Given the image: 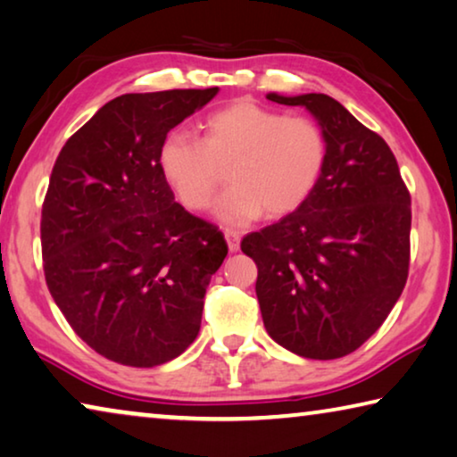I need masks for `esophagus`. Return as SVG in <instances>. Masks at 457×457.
Listing matches in <instances>:
<instances>
[{
  "label": "esophagus",
  "instance_id": "1",
  "mask_svg": "<svg viewBox=\"0 0 457 457\" xmlns=\"http://www.w3.org/2000/svg\"><path fill=\"white\" fill-rule=\"evenodd\" d=\"M223 236H226V242H228L229 252H237V250H240V234H237V231L226 229V231H223Z\"/></svg>",
  "mask_w": 457,
  "mask_h": 457
}]
</instances>
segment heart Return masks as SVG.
I'll use <instances>...</instances> for the list:
<instances>
[{
  "label": "heart",
  "mask_w": 457,
  "mask_h": 457,
  "mask_svg": "<svg viewBox=\"0 0 457 457\" xmlns=\"http://www.w3.org/2000/svg\"><path fill=\"white\" fill-rule=\"evenodd\" d=\"M328 140L309 118L268 110L254 101H236L209 113L201 142L170 132L158 148V169L177 199L199 212L213 201L221 170L231 187L213 213L223 226H245L293 213L323 175Z\"/></svg>",
  "instance_id": "1"
}]
</instances>
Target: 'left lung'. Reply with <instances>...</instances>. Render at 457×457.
<instances>
[{"label": "left lung", "mask_w": 457, "mask_h": 457, "mask_svg": "<svg viewBox=\"0 0 457 457\" xmlns=\"http://www.w3.org/2000/svg\"><path fill=\"white\" fill-rule=\"evenodd\" d=\"M266 99L301 105L328 140V161L296 212L242 240L274 342L296 356H347L380 328L409 274L411 195L388 144L323 93Z\"/></svg>", "instance_id": "left-lung-1"}]
</instances>
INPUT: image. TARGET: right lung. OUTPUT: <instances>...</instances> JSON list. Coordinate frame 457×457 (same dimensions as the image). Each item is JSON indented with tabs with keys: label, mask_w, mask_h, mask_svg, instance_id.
Segmentation results:
<instances>
[{
	"label": "right lung",
	"mask_w": 457,
	"mask_h": 457,
	"mask_svg": "<svg viewBox=\"0 0 457 457\" xmlns=\"http://www.w3.org/2000/svg\"><path fill=\"white\" fill-rule=\"evenodd\" d=\"M217 91L115 97L54 162L40 223L48 291L77 336L118 364L180 356L228 256L221 231L185 212L158 169L166 134Z\"/></svg>",
	"instance_id": "right-lung-1"
}]
</instances>
